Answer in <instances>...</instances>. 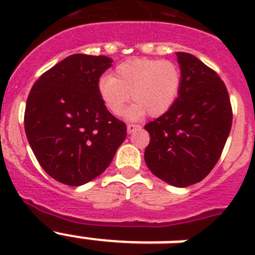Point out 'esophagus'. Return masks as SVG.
<instances>
[{
    "label": "esophagus",
    "mask_w": 255,
    "mask_h": 255,
    "mask_svg": "<svg viewBox=\"0 0 255 255\" xmlns=\"http://www.w3.org/2000/svg\"><path fill=\"white\" fill-rule=\"evenodd\" d=\"M141 128V126L140 124H136V123H129L127 124V131L128 133H132V132L137 131V129H140Z\"/></svg>",
    "instance_id": "34e87169"
}]
</instances>
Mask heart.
Instances as JSON below:
<instances>
[{
    "mask_svg": "<svg viewBox=\"0 0 255 255\" xmlns=\"http://www.w3.org/2000/svg\"><path fill=\"white\" fill-rule=\"evenodd\" d=\"M182 74L177 63L156 58H133L116 66L114 75L102 77L98 91L108 111L120 115L131 99L135 104L127 110L129 119L145 112L161 116L169 111L181 90Z\"/></svg>",
    "mask_w": 255,
    "mask_h": 255,
    "instance_id": "1",
    "label": "heart"
}]
</instances>
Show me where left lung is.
<instances>
[{
  "label": "left lung",
  "mask_w": 255,
  "mask_h": 255,
  "mask_svg": "<svg viewBox=\"0 0 255 255\" xmlns=\"http://www.w3.org/2000/svg\"><path fill=\"white\" fill-rule=\"evenodd\" d=\"M182 74L174 104L144 126L151 140L144 160L152 173L174 186H189L210 173L229 136L233 111L225 83L213 69L177 53Z\"/></svg>",
  "instance_id": "1"
}]
</instances>
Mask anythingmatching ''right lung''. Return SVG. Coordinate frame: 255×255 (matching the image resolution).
I'll return each instance as SVG.
<instances>
[{
  "label": "right lung",
  "mask_w": 255,
  "mask_h": 255,
  "mask_svg": "<svg viewBox=\"0 0 255 255\" xmlns=\"http://www.w3.org/2000/svg\"><path fill=\"white\" fill-rule=\"evenodd\" d=\"M104 55L74 54L39 77L27 96L25 132L38 163L49 176L70 186L102 174L127 136L98 91L111 66Z\"/></svg>",
  "instance_id": "right-lung-1"
}]
</instances>
